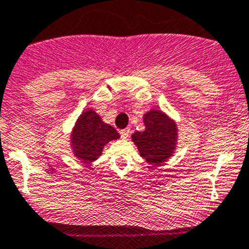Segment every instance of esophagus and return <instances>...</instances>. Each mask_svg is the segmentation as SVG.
Wrapping results in <instances>:
<instances>
[{
	"mask_svg": "<svg viewBox=\"0 0 249 249\" xmlns=\"http://www.w3.org/2000/svg\"><path fill=\"white\" fill-rule=\"evenodd\" d=\"M130 134V129H128V128H125V129H122L121 132H120V135H121L122 139H127L128 136Z\"/></svg>",
	"mask_w": 249,
	"mask_h": 249,
	"instance_id": "34e87169",
	"label": "esophagus"
}]
</instances>
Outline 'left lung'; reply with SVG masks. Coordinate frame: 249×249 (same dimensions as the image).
I'll return each mask as SVG.
<instances>
[{
  "label": "left lung",
  "instance_id": "left-lung-1",
  "mask_svg": "<svg viewBox=\"0 0 249 249\" xmlns=\"http://www.w3.org/2000/svg\"><path fill=\"white\" fill-rule=\"evenodd\" d=\"M146 129L135 132L133 141L138 146L141 157L149 164H160L172 156L177 140V129L175 122L164 113L152 110L145 115Z\"/></svg>",
  "mask_w": 249,
  "mask_h": 249
}]
</instances>
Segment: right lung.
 <instances>
[{
    "mask_svg": "<svg viewBox=\"0 0 249 249\" xmlns=\"http://www.w3.org/2000/svg\"><path fill=\"white\" fill-rule=\"evenodd\" d=\"M119 133L111 125L104 124L95 111L87 110L79 116L72 133V148L83 162L95 160L110 140L119 139Z\"/></svg>",
    "mask_w": 249,
    "mask_h": 249,
    "instance_id": "1",
    "label": "right lung"
}]
</instances>
